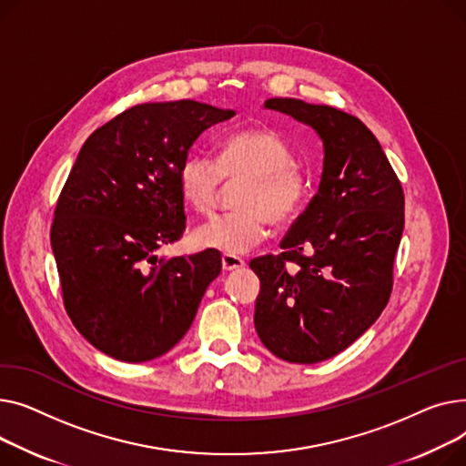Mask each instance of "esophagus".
<instances>
[{"mask_svg":"<svg viewBox=\"0 0 466 466\" xmlns=\"http://www.w3.org/2000/svg\"><path fill=\"white\" fill-rule=\"evenodd\" d=\"M244 265H246L244 259H240V258H237V256H228V254L222 256V268H224L226 272L238 270V268H242Z\"/></svg>","mask_w":466,"mask_h":466,"instance_id":"34e87169","label":"esophagus"}]
</instances>
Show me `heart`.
I'll list each match as a JSON object with an SVG mask.
<instances>
[{"label":"heart","mask_w":466,"mask_h":466,"mask_svg":"<svg viewBox=\"0 0 466 466\" xmlns=\"http://www.w3.org/2000/svg\"><path fill=\"white\" fill-rule=\"evenodd\" d=\"M226 178L246 177L238 189V210L210 218L191 238L199 248L240 256L256 248L268 235V222L289 226L303 212L310 194L309 169L293 161V148L275 129H244L228 135L218 159L189 152L178 169L184 201L198 212L216 205Z\"/></svg>","instance_id":"heart-1"}]
</instances>
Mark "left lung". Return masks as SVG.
Masks as SVG:
<instances>
[{"mask_svg": "<svg viewBox=\"0 0 466 466\" xmlns=\"http://www.w3.org/2000/svg\"><path fill=\"white\" fill-rule=\"evenodd\" d=\"M263 106L310 126L323 145L318 194L280 242L284 252L250 261L261 284L254 323L263 346L312 365L346 350L386 309L404 196L360 118L293 97Z\"/></svg>", "mask_w": 466, "mask_h": 466, "instance_id": "left-lung-1", "label": "left lung"}]
</instances>
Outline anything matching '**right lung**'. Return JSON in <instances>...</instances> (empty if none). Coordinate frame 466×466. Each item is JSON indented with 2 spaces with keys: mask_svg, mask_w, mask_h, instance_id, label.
<instances>
[{
  "mask_svg": "<svg viewBox=\"0 0 466 466\" xmlns=\"http://www.w3.org/2000/svg\"><path fill=\"white\" fill-rule=\"evenodd\" d=\"M233 108L180 99L127 108L82 145L50 244L64 305L94 348L126 363L167 353L187 333L222 256L157 258L186 228L178 169Z\"/></svg>",
  "mask_w": 466,
  "mask_h": 466,
  "instance_id": "obj_1",
  "label": "right lung"
}]
</instances>
